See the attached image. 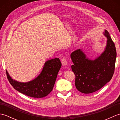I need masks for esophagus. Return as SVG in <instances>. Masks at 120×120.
Wrapping results in <instances>:
<instances>
[{
	"label": "esophagus",
	"instance_id": "obj_1",
	"mask_svg": "<svg viewBox=\"0 0 120 120\" xmlns=\"http://www.w3.org/2000/svg\"><path fill=\"white\" fill-rule=\"evenodd\" d=\"M61 63H62V64L63 65H64V66L67 65V64H68L67 59H66L65 57L62 58V60H61Z\"/></svg>",
	"mask_w": 120,
	"mask_h": 120
}]
</instances>
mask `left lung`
I'll return each mask as SVG.
<instances>
[{"instance_id": "1", "label": "left lung", "mask_w": 120, "mask_h": 120, "mask_svg": "<svg viewBox=\"0 0 120 120\" xmlns=\"http://www.w3.org/2000/svg\"><path fill=\"white\" fill-rule=\"evenodd\" d=\"M104 34L107 38L106 49L95 60L88 59L80 49L71 54L76 88L82 93L98 91L110 81L114 74L116 57L115 44L107 30Z\"/></svg>"}]
</instances>
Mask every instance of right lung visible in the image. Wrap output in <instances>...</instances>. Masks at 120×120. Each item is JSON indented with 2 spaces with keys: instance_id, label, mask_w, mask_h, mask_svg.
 Instances as JSON below:
<instances>
[{
  "instance_id": "obj_1",
  "label": "right lung",
  "mask_w": 120,
  "mask_h": 120,
  "mask_svg": "<svg viewBox=\"0 0 120 120\" xmlns=\"http://www.w3.org/2000/svg\"><path fill=\"white\" fill-rule=\"evenodd\" d=\"M61 62L59 58H55L45 62L40 75L28 82H19L11 78L6 71L7 78L15 90L30 97L42 98L48 95L54 86Z\"/></svg>"
}]
</instances>
